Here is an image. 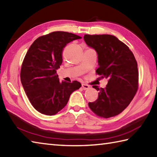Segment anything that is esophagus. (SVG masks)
Instances as JSON below:
<instances>
[{"label":"esophagus","instance_id":"34e87169","mask_svg":"<svg viewBox=\"0 0 157 157\" xmlns=\"http://www.w3.org/2000/svg\"><path fill=\"white\" fill-rule=\"evenodd\" d=\"M82 88L83 90H87V89H88L89 88H90V86H89L87 85V84H82Z\"/></svg>","mask_w":157,"mask_h":157}]
</instances>
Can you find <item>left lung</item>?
<instances>
[{
  "label": "left lung",
  "instance_id": "8db88e82",
  "mask_svg": "<svg viewBox=\"0 0 157 157\" xmlns=\"http://www.w3.org/2000/svg\"><path fill=\"white\" fill-rule=\"evenodd\" d=\"M84 41L98 54L96 73L107 78L105 88L93 86L99 91L98 99L88 106L97 116L108 118L124 111L138 89L137 63L133 52L123 42L111 35H85Z\"/></svg>",
  "mask_w": 157,
  "mask_h": 157
}]
</instances>
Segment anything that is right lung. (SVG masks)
<instances>
[{"label": "right lung", "mask_w": 157, "mask_h": 157, "mask_svg": "<svg viewBox=\"0 0 157 157\" xmlns=\"http://www.w3.org/2000/svg\"><path fill=\"white\" fill-rule=\"evenodd\" d=\"M75 34L55 31L36 39L24 58L20 79L28 98L36 111L53 116L67 105L70 95L81 87L78 81L60 82L56 70L63 63V48Z\"/></svg>", "instance_id": "obj_1"}]
</instances>
